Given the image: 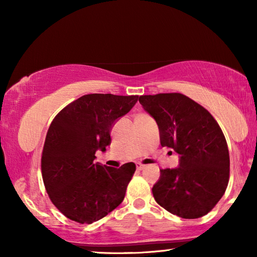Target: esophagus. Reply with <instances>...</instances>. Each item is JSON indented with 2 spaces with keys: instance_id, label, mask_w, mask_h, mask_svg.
<instances>
[{
  "instance_id": "1",
  "label": "esophagus",
  "mask_w": 257,
  "mask_h": 257,
  "mask_svg": "<svg viewBox=\"0 0 257 257\" xmlns=\"http://www.w3.org/2000/svg\"><path fill=\"white\" fill-rule=\"evenodd\" d=\"M136 168L138 169V170H144V169L146 168L145 164H142V163H136Z\"/></svg>"
}]
</instances>
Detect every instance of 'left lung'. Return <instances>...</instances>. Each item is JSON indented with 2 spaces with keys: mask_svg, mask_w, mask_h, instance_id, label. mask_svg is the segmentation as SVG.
Masks as SVG:
<instances>
[{
  "mask_svg": "<svg viewBox=\"0 0 257 257\" xmlns=\"http://www.w3.org/2000/svg\"><path fill=\"white\" fill-rule=\"evenodd\" d=\"M155 119L160 142L179 154V167L161 169L152 191L159 205L184 219L207 214L223 196L230 172L227 141L206 108L180 93L139 96Z\"/></svg>",
  "mask_w": 257,
  "mask_h": 257,
  "instance_id": "8db88e82",
  "label": "left lung"
}]
</instances>
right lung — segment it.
<instances>
[{
    "mask_svg": "<svg viewBox=\"0 0 257 257\" xmlns=\"http://www.w3.org/2000/svg\"><path fill=\"white\" fill-rule=\"evenodd\" d=\"M137 95L88 94L62 108L47 130L42 176L55 207L81 224L101 220L122 203L136 165L119 169L95 162L111 144L115 120L132 110Z\"/></svg>",
    "mask_w": 257,
    "mask_h": 257,
    "instance_id": "1",
    "label": "right lung"
}]
</instances>
